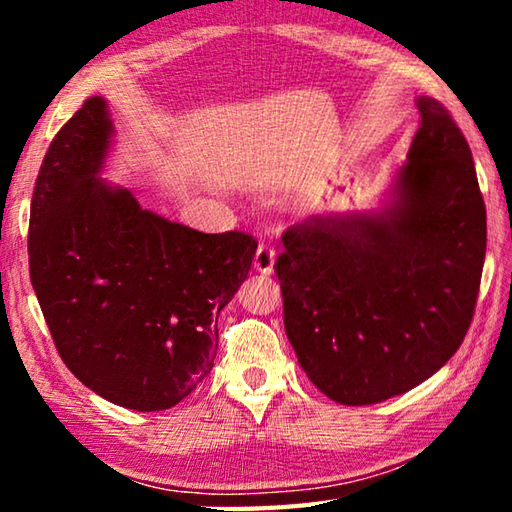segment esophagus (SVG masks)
Returning a JSON list of instances; mask_svg holds the SVG:
<instances>
[{"instance_id": "esophagus-1", "label": "esophagus", "mask_w": 512, "mask_h": 512, "mask_svg": "<svg viewBox=\"0 0 512 512\" xmlns=\"http://www.w3.org/2000/svg\"><path fill=\"white\" fill-rule=\"evenodd\" d=\"M273 264H275V248L268 244V241H262L255 253V268L259 273H271Z\"/></svg>"}]
</instances>
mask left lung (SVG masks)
<instances>
[{
  "mask_svg": "<svg viewBox=\"0 0 512 512\" xmlns=\"http://www.w3.org/2000/svg\"><path fill=\"white\" fill-rule=\"evenodd\" d=\"M420 128L377 216L311 219L275 259L284 329L320 393L366 406L411 391L461 348L485 259V203L472 151L443 103Z\"/></svg>",
  "mask_w": 512,
  "mask_h": 512,
  "instance_id": "obj_1",
  "label": "left lung"
}]
</instances>
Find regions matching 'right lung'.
I'll list each match as a JSON object with an SVG mask.
<instances>
[{
  "instance_id": "obj_1",
  "label": "right lung",
  "mask_w": 512,
  "mask_h": 512,
  "mask_svg": "<svg viewBox=\"0 0 512 512\" xmlns=\"http://www.w3.org/2000/svg\"><path fill=\"white\" fill-rule=\"evenodd\" d=\"M106 101L90 97L51 140L29 219V275L72 375L135 411L176 406L210 375L219 314L246 280L257 241L205 235L142 210L97 173Z\"/></svg>"
}]
</instances>
